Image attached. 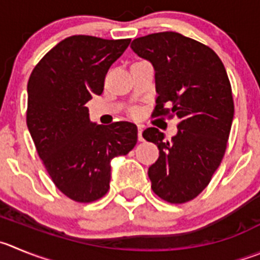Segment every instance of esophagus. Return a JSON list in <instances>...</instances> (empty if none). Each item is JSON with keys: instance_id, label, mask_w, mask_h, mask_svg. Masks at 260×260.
I'll return each mask as SVG.
<instances>
[{"instance_id": "obj_1", "label": "esophagus", "mask_w": 260, "mask_h": 260, "mask_svg": "<svg viewBox=\"0 0 260 260\" xmlns=\"http://www.w3.org/2000/svg\"><path fill=\"white\" fill-rule=\"evenodd\" d=\"M142 132H144V128L141 125H138V141L142 142L144 141V137H142Z\"/></svg>"}]
</instances>
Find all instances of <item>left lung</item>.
Here are the masks:
<instances>
[{
  "label": "left lung",
  "instance_id": "8db88e82",
  "mask_svg": "<svg viewBox=\"0 0 260 260\" xmlns=\"http://www.w3.org/2000/svg\"><path fill=\"white\" fill-rule=\"evenodd\" d=\"M131 47L155 69L152 116L179 119L172 141L155 127L142 133L159 149L147 172L151 188L171 204L187 203L209 185L224 156L235 111L229 75L212 48L176 31L136 38Z\"/></svg>",
  "mask_w": 260,
  "mask_h": 260
}]
</instances>
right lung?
Segmentation results:
<instances>
[{"label":"right lung","instance_id":"add662e5","mask_svg":"<svg viewBox=\"0 0 260 260\" xmlns=\"http://www.w3.org/2000/svg\"><path fill=\"white\" fill-rule=\"evenodd\" d=\"M129 42L72 36L48 51L29 77L28 129L55 186L77 203L103 198L110 188V161L137 144L136 124H96L86 108L103 93L109 68Z\"/></svg>","mask_w":260,"mask_h":260}]
</instances>
